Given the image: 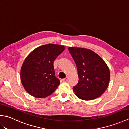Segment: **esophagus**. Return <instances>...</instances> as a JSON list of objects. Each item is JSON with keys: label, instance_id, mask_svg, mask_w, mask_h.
Listing matches in <instances>:
<instances>
[{"label": "esophagus", "instance_id": "obj_1", "mask_svg": "<svg viewBox=\"0 0 129 129\" xmlns=\"http://www.w3.org/2000/svg\"><path fill=\"white\" fill-rule=\"evenodd\" d=\"M68 77H66L65 78L62 79V82H67V80H68Z\"/></svg>", "mask_w": 129, "mask_h": 129}]
</instances>
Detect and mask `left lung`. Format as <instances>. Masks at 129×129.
Instances as JSON below:
<instances>
[{
	"label": "left lung",
	"mask_w": 129,
	"mask_h": 129,
	"mask_svg": "<svg viewBox=\"0 0 129 129\" xmlns=\"http://www.w3.org/2000/svg\"><path fill=\"white\" fill-rule=\"evenodd\" d=\"M78 70L79 81L73 90L76 96L91 100L102 95L110 79L109 67L94 51L85 48H68Z\"/></svg>",
	"instance_id": "obj_1"
}]
</instances>
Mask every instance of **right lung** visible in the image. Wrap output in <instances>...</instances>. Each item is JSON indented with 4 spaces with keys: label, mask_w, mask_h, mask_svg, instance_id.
Listing matches in <instances>:
<instances>
[{
    "label": "right lung",
    "mask_w": 129,
    "mask_h": 129,
    "mask_svg": "<svg viewBox=\"0 0 129 129\" xmlns=\"http://www.w3.org/2000/svg\"><path fill=\"white\" fill-rule=\"evenodd\" d=\"M65 50L55 44L40 46L25 58L20 70V79L26 91L33 96L45 98L53 94L60 84L55 76L53 63Z\"/></svg>",
    "instance_id": "obj_1"
}]
</instances>
